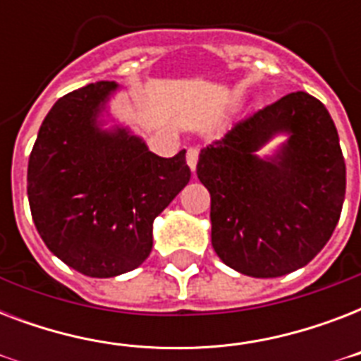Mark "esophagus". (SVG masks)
I'll use <instances>...</instances> for the list:
<instances>
[{"label":"esophagus","mask_w":361,"mask_h":361,"mask_svg":"<svg viewBox=\"0 0 361 361\" xmlns=\"http://www.w3.org/2000/svg\"><path fill=\"white\" fill-rule=\"evenodd\" d=\"M198 147H189L187 149V164H189V169L195 172L197 170V163H198Z\"/></svg>","instance_id":"esophagus-1"}]
</instances>
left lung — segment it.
Masks as SVG:
<instances>
[{"label":"left lung","mask_w":361,"mask_h":361,"mask_svg":"<svg viewBox=\"0 0 361 361\" xmlns=\"http://www.w3.org/2000/svg\"><path fill=\"white\" fill-rule=\"evenodd\" d=\"M289 136L271 158L256 152ZM198 180L212 195V245L249 277H281L309 264L341 215L347 169L330 112L305 92L288 93L238 121L200 152Z\"/></svg>","instance_id":"left-lung-1"}]
</instances>
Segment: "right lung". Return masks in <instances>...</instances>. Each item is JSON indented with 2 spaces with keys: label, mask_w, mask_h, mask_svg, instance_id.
<instances>
[{
  "label": "right lung",
  "mask_w": 361,
  "mask_h": 361,
  "mask_svg": "<svg viewBox=\"0 0 361 361\" xmlns=\"http://www.w3.org/2000/svg\"><path fill=\"white\" fill-rule=\"evenodd\" d=\"M116 82L67 93L42 121L27 164L39 236L69 268L116 277L152 252L153 221L191 180L185 149L170 159L127 127L103 129Z\"/></svg>",
  "instance_id": "right-lung-1"
}]
</instances>
